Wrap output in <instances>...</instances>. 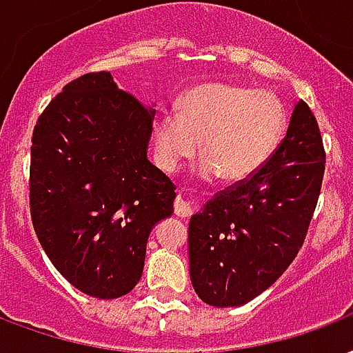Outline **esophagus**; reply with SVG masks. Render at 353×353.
<instances>
[{"instance_id": "obj_1", "label": "esophagus", "mask_w": 353, "mask_h": 353, "mask_svg": "<svg viewBox=\"0 0 353 353\" xmlns=\"http://www.w3.org/2000/svg\"><path fill=\"white\" fill-rule=\"evenodd\" d=\"M174 213H176L177 216H181V219H189V215H190L189 203L185 202L181 196H177L176 202H174Z\"/></svg>"}]
</instances>
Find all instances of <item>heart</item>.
<instances>
[{
  "label": "heart",
  "mask_w": 353,
  "mask_h": 353,
  "mask_svg": "<svg viewBox=\"0 0 353 353\" xmlns=\"http://www.w3.org/2000/svg\"><path fill=\"white\" fill-rule=\"evenodd\" d=\"M286 130V110L271 93L210 82L181 97L179 112L163 110L153 123L155 161L166 174H176L198 153V174L205 181L223 177L243 183L265 166Z\"/></svg>",
  "instance_id": "heart-1"
}]
</instances>
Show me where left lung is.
I'll return each instance as SVG.
<instances>
[{"label": "left lung", "mask_w": 353, "mask_h": 353, "mask_svg": "<svg viewBox=\"0 0 353 353\" xmlns=\"http://www.w3.org/2000/svg\"><path fill=\"white\" fill-rule=\"evenodd\" d=\"M322 134L303 101L256 176L190 216V283L211 307H239L270 288L301 249L322 187Z\"/></svg>", "instance_id": "1"}]
</instances>
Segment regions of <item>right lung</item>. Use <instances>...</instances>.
<instances>
[{
  "label": "right lung",
  "instance_id": "1",
  "mask_svg": "<svg viewBox=\"0 0 353 353\" xmlns=\"http://www.w3.org/2000/svg\"><path fill=\"white\" fill-rule=\"evenodd\" d=\"M153 117V106L103 70L67 83L35 125L33 228L54 268L85 296L129 294L151 230L174 213V185L148 159Z\"/></svg>",
  "mask_w": 353,
  "mask_h": 353
}]
</instances>
